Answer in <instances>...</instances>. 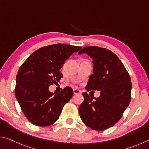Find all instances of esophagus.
Masks as SVG:
<instances>
[{
  "label": "esophagus",
  "mask_w": 149,
  "mask_h": 149,
  "mask_svg": "<svg viewBox=\"0 0 149 149\" xmlns=\"http://www.w3.org/2000/svg\"><path fill=\"white\" fill-rule=\"evenodd\" d=\"M81 91L80 90L77 89H74V95H77V94H81Z\"/></svg>",
  "instance_id": "34e87169"
}]
</instances>
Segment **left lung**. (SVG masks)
<instances>
[{
  "mask_svg": "<svg viewBox=\"0 0 149 149\" xmlns=\"http://www.w3.org/2000/svg\"><path fill=\"white\" fill-rule=\"evenodd\" d=\"M86 53L93 58V72L86 89L100 91L99 97L83 93L79 107L81 119L93 130H107L116 124L131 101L132 82L123 63L110 50L95 46L83 48L78 54Z\"/></svg>",
  "mask_w": 149,
  "mask_h": 149,
  "instance_id": "8db88e82",
  "label": "left lung"
}]
</instances>
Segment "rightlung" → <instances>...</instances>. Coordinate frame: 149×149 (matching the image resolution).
Wrapping results in <instances>:
<instances>
[{"mask_svg": "<svg viewBox=\"0 0 149 149\" xmlns=\"http://www.w3.org/2000/svg\"><path fill=\"white\" fill-rule=\"evenodd\" d=\"M81 47L51 45L35 50L20 67L16 75L15 96L27 119L37 126H49L58 119L63 107L72 99L73 89L49 91L50 85L62 77L63 64Z\"/></svg>", "mask_w": 149, "mask_h": 149, "instance_id": "right-lung-1", "label": "right lung"}]
</instances>
